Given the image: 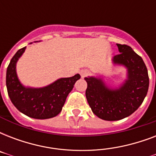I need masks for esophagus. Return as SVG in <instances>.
Here are the masks:
<instances>
[{"mask_svg":"<svg viewBox=\"0 0 156 156\" xmlns=\"http://www.w3.org/2000/svg\"><path fill=\"white\" fill-rule=\"evenodd\" d=\"M88 73H89V72H88L87 69H82V70L80 71V74L81 76H82V78H85Z\"/></svg>","mask_w":156,"mask_h":156,"instance_id":"1","label":"esophagus"}]
</instances>
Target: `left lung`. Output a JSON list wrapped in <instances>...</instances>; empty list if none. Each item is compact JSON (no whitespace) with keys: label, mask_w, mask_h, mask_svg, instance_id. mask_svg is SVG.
I'll return each mask as SVG.
<instances>
[{"label":"left lung","mask_w":156,"mask_h":156,"mask_svg":"<svg viewBox=\"0 0 156 156\" xmlns=\"http://www.w3.org/2000/svg\"><path fill=\"white\" fill-rule=\"evenodd\" d=\"M120 54L114 56V66L126 69V79L112 87L103 76H88L86 97L93 113L104 121H118L130 116L143 104L149 87L147 66L132 48L116 44Z\"/></svg>","instance_id":"left-lung-1"}]
</instances>
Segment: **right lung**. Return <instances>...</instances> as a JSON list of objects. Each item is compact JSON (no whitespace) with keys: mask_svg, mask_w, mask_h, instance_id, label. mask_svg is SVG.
<instances>
[{"mask_svg":"<svg viewBox=\"0 0 156 156\" xmlns=\"http://www.w3.org/2000/svg\"><path fill=\"white\" fill-rule=\"evenodd\" d=\"M32 44V43H30ZM27 47L21 48L11 59L6 71V87L11 102L26 116L35 119H48L57 116L62 110L69 93L80 74L61 78L43 87H26L17 74V62Z\"/></svg>","mask_w":156,"mask_h":156,"instance_id":"right-lung-1","label":"right lung"}]
</instances>
